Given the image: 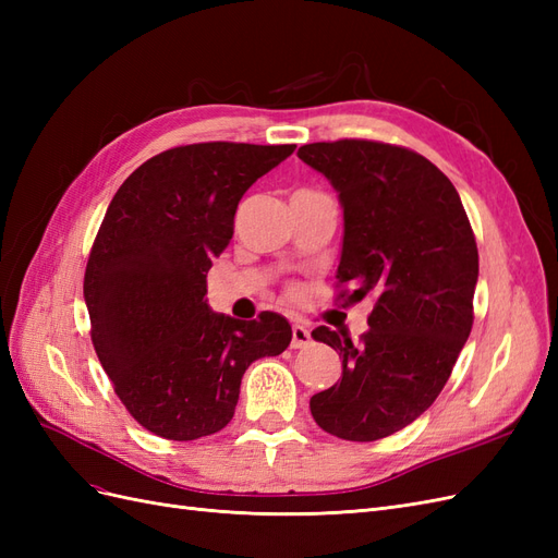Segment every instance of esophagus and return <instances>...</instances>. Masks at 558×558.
<instances>
[{"instance_id":"obj_1","label":"esophagus","mask_w":558,"mask_h":558,"mask_svg":"<svg viewBox=\"0 0 558 558\" xmlns=\"http://www.w3.org/2000/svg\"><path fill=\"white\" fill-rule=\"evenodd\" d=\"M312 342V330L305 324H293V340L291 347L293 349H302Z\"/></svg>"}]
</instances>
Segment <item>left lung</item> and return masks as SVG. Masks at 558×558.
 <instances>
[{
	"label": "left lung",
	"mask_w": 558,
	"mask_h": 558,
	"mask_svg": "<svg viewBox=\"0 0 558 558\" xmlns=\"http://www.w3.org/2000/svg\"><path fill=\"white\" fill-rule=\"evenodd\" d=\"M298 156L344 207L337 300L375 295L359 342L326 326L312 332L340 353L342 379L312 396L310 410L326 433L375 442L424 414L451 375L475 318V232L453 183L412 148L337 140Z\"/></svg>",
	"instance_id": "1"
}]
</instances>
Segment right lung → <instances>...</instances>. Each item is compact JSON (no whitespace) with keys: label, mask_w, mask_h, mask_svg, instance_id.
I'll list each match as a JSON object with an SVG mask.
<instances>
[{"label":"right lung","mask_w":558,"mask_h":558,"mask_svg":"<svg viewBox=\"0 0 558 558\" xmlns=\"http://www.w3.org/2000/svg\"><path fill=\"white\" fill-rule=\"evenodd\" d=\"M295 144L202 142L140 165L113 195L83 277L97 359L140 426L197 440L230 424L246 367L291 344L289 320L214 314L211 258L256 179Z\"/></svg>","instance_id":"1"}]
</instances>
